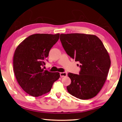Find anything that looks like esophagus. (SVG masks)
Returning a JSON list of instances; mask_svg holds the SVG:
<instances>
[{"instance_id":"esophagus-1","label":"esophagus","mask_w":122,"mask_h":122,"mask_svg":"<svg viewBox=\"0 0 122 122\" xmlns=\"http://www.w3.org/2000/svg\"><path fill=\"white\" fill-rule=\"evenodd\" d=\"M60 75L61 77H66V75H67V73L66 72H60Z\"/></svg>"}]
</instances>
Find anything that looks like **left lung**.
Wrapping results in <instances>:
<instances>
[{
    "label": "left lung",
    "instance_id": "8db88e82",
    "mask_svg": "<svg viewBox=\"0 0 122 122\" xmlns=\"http://www.w3.org/2000/svg\"><path fill=\"white\" fill-rule=\"evenodd\" d=\"M60 39L69 56L79 62V75L69 73L71 82L69 94L80 99H89L101 91L111 66L109 55L102 41L92 34H61Z\"/></svg>",
    "mask_w": 122,
    "mask_h": 122
}]
</instances>
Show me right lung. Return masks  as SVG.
Segmentation results:
<instances>
[{"label": "right lung", "instance_id": "add662e5", "mask_svg": "<svg viewBox=\"0 0 122 122\" xmlns=\"http://www.w3.org/2000/svg\"><path fill=\"white\" fill-rule=\"evenodd\" d=\"M60 34L30 35L18 45L13 58L16 80L28 94L38 97L49 92L60 73L44 70L43 66L51 47L59 39Z\"/></svg>", "mask_w": 122, "mask_h": 122}]
</instances>
